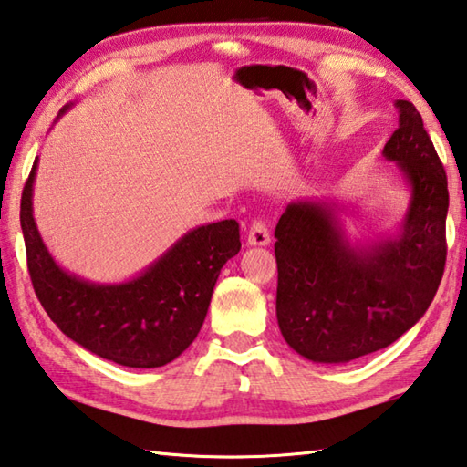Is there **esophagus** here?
I'll list each match as a JSON object with an SVG mask.
<instances>
[{"mask_svg": "<svg viewBox=\"0 0 467 467\" xmlns=\"http://www.w3.org/2000/svg\"><path fill=\"white\" fill-rule=\"evenodd\" d=\"M271 243V233L269 226L265 221H254L249 228V234H246V244L251 246H267Z\"/></svg>", "mask_w": 467, "mask_h": 467, "instance_id": "esophagus-1", "label": "esophagus"}]
</instances>
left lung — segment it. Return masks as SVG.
Instances as JSON below:
<instances>
[{"label":"left lung","mask_w":467,"mask_h":467,"mask_svg":"<svg viewBox=\"0 0 467 467\" xmlns=\"http://www.w3.org/2000/svg\"><path fill=\"white\" fill-rule=\"evenodd\" d=\"M395 107L399 127L382 155L410 186L397 239L354 249L324 202H291L277 223V322L307 360L340 364L387 348L423 317L441 283L447 176L415 105Z\"/></svg>","instance_id":"obj_1"}]
</instances>
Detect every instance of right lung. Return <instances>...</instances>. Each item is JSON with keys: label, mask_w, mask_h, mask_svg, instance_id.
Masks as SVG:
<instances>
[{"label": "right lung", "mask_w": 467, "mask_h": 467, "mask_svg": "<svg viewBox=\"0 0 467 467\" xmlns=\"http://www.w3.org/2000/svg\"><path fill=\"white\" fill-rule=\"evenodd\" d=\"M36 166L38 160L22 192L20 223L27 271L46 314L70 340L121 367L158 368L178 358L204 324L223 265L241 251L239 223L194 228L131 281L88 283L60 269L42 243L32 216Z\"/></svg>", "instance_id": "obj_1"}]
</instances>
